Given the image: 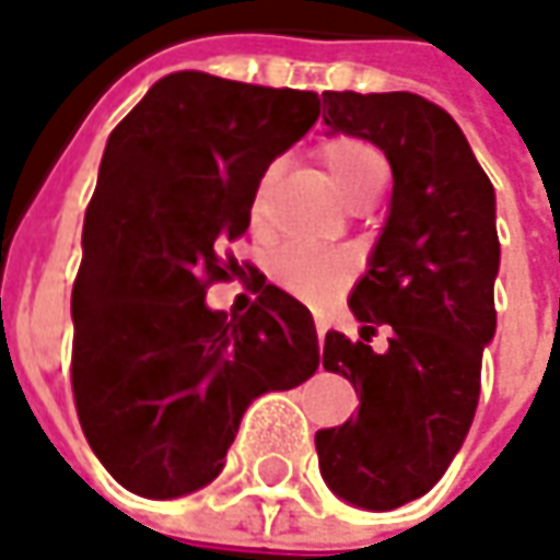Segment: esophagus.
Instances as JSON below:
<instances>
[{
  "label": "esophagus",
  "mask_w": 560,
  "mask_h": 560,
  "mask_svg": "<svg viewBox=\"0 0 560 560\" xmlns=\"http://www.w3.org/2000/svg\"><path fill=\"white\" fill-rule=\"evenodd\" d=\"M324 332H326L324 320H320V317H317V341H320V345H324Z\"/></svg>",
  "instance_id": "1"
}]
</instances>
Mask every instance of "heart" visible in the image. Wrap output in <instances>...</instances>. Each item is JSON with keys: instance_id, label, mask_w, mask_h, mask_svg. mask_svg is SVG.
Here are the masks:
<instances>
[{"instance_id": "b5f03b06", "label": "heart", "mask_w": 560, "mask_h": 560, "mask_svg": "<svg viewBox=\"0 0 560 560\" xmlns=\"http://www.w3.org/2000/svg\"><path fill=\"white\" fill-rule=\"evenodd\" d=\"M324 163L332 187L341 194V200L348 206H354L360 197L382 190L388 166L382 160L370 141L360 138H336L324 148ZM277 178V166H271L253 190L249 200V221L253 228H265L268 219V200H271V184ZM354 273V258L345 253H314V249H299L289 246L283 253L273 258V277L280 287H287L289 292L311 299V302H324L332 292H339Z\"/></svg>"}]
</instances>
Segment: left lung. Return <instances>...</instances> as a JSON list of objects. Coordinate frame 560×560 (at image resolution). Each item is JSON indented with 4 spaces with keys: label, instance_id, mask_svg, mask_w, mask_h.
Here are the masks:
<instances>
[{
    "label": "left lung",
    "instance_id": "1",
    "mask_svg": "<svg viewBox=\"0 0 560 560\" xmlns=\"http://www.w3.org/2000/svg\"><path fill=\"white\" fill-rule=\"evenodd\" d=\"M324 122L385 150L392 212L351 292L363 329L326 332L320 354L360 397L358 416L320 429L329 490L388 512L429 493L459 453L481 397L483 345L497 332V197L463 129L412 92H324ZM393 326L385 355L365 341Z\"/></svg>",
    "mask_w": 560,
    "mask_h": 560
}]
</instances>
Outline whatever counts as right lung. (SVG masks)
Here are the masks:
<instances>
[{
    "label": "right lung",
    "instance_id": "1",
    "mask_svg": "<svg viewBox=\"0 0 560 560\" xmlns=\"http://www.w3.org/2000/svg\"><path fill=\"white\" fill-rule=\"evenodd\" d=\"M317 116V92L182 70L107 138L70 299V378L85 441L138 497L215 481L255 397L320 366L311 311L265 273L246 314L206 307V289L240 271L228 246L249 228L255 184Z\"/></svg>",
    "mask_w": 560,
    "mask_h": 560
}]
</instances>
